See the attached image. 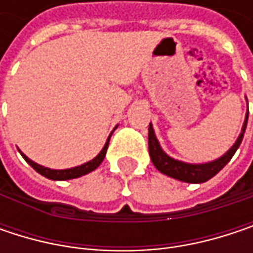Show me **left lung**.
I'll return each instance as SVG.
<instances>
[{"label":"left lung","mask_w":253,"mask_h":253,"mask_svg":"<svg viewBox=\"0 0 253 253\" xmlns=\"http://www.w3.org/2000/svg\"><path fill=\"white\" fill-rule=\"evenodd\" d=\"M248 116H249V110H248V113L245 116V122H243V126H242L239 137L236 139V142L233 143V146L228 149L227 152L224 155H221L220 158L214 160V161L201 163V164L184 163V161H180V160H176V158L167 155L163 151V148H161V145H160V142H158V139L155 136L152 123H149L148 145H149V155H151L152 164L155 166V169L160 173H163V174L169 177H173V178L180 180V181H186V183H204V181L212 178L218 171H221L226 167V164L231 160V157L234 155V152L240 146L245 130H246V125H248Z\"/></svg>","instance_id":"left-lung-1"}]
</instances>
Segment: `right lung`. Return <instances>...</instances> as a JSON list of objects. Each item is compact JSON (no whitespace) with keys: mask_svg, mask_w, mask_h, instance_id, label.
<instances>
[{"mask_svg":"<svg viewBox=\"0 0 253 253\" xmlns=\"http://www.w3.org/2000/svg\"><path fill=\"white\" fill-rule=\"evenodd\" d=\"M116 127H114V128H116ZM113 131H114V130H113ZM113 131H111V134H113ZM111 134L108 136V139H107L104 148L101 149V152H99L93 160H90V161H87V163H84V164H80V166H77V167L64 169V170H54V169L43 167V166H41V164H36V163L32 161L30 158H27L20 149H19V152H20L22 157L25 158L26 163H27L30 167H33V170H36L41 176L46 177V178H49V180H70V178H77V177L84 176V174H87V173H90V171H93L95 169L99 167V164H101V163L104 161V158H105V154H107V149H108V143H110Z\"/></svg>","mask_w":253,"mask_h":253,"instance_id":"1","label":"right lung"}]
</instances>
